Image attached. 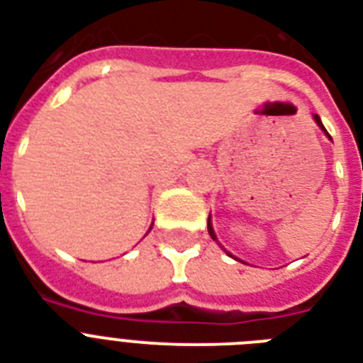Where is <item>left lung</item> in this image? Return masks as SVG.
Returning <instances> with one entry per match:
<instances>
[{
    "label": "left lung",
    "instance_id": "left-lung-1",
    "mask_svg": "<svg viewBox=\"0 0 363 363\" xmlns=\"http://www.w3.org/2000/svg\"><path fill=\"white\" fill-rule=\"evenodd\" d=\"M313 118H315V122H316V124H318V128H320V130L326 131V128H324V124H322V121H320V116L315 115V116H313ZM326 135L330 137V133H328V131H326ZM330 139H332V137H330ZM207 230H209V235H211V238H213V239H215V241H216L215 230H213V224H211V216H209V220H207ZM228 254H230V252H228ZM230 256H232V254H230Z\"/></svg>",
    "mask_w": 363,
    "mask_h": 363
}]
</instances>
